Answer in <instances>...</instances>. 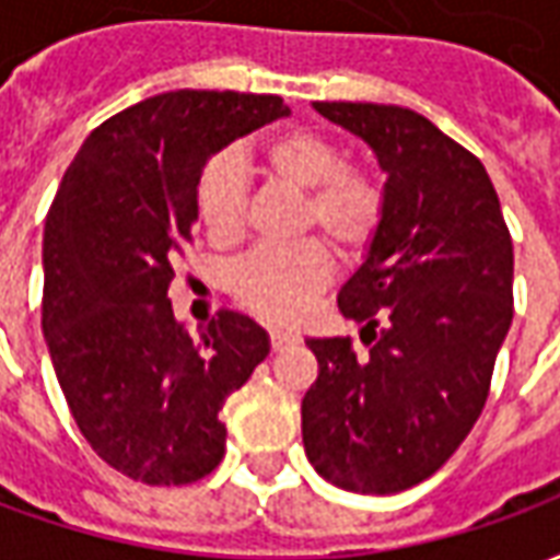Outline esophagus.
I'll return each instance as SVG.
<instances>
[{"instance_id": "obj_1", "label": "esophagus", "mask_w": 560, "mask_h": 560, "mask_svg": "<svg viewBox=\"0 0 560 560\" xmlns=\"http://www.w3.org/2000/svg\"><path fill=\"white\" fill-rule=\"evenodd\" d=\"M269 341H272V351H281V348L293 345V341H296V336H293V332H288V329H269Z\"/></svg>"}]
</instances>
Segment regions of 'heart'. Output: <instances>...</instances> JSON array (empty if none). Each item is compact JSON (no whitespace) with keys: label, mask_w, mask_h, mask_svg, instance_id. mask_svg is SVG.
<instances>
[{"label":"heart","mask_w":560,"mask_h":560,"mask_svg":"<svg viewBox=\"0 0 560 560\" xmlns=\"http://www.w3.org/2000/svg\"><path fill=\"white\" fill-rule=\"evenodd\" d=\"M260 167L305 195L303 228H317L341 257H357L375 240L384 221V191L360 171L341 167L332 143L312 131H288L260 149ZM245 173L233 155L207 164L197 183V212L212 240L228 243L243 228ZM329 279L324 245L296 243L288 248H257L231 269L233 296L269 320H291Z\"/></svg>","instance_id":"heart-1"}]
</instances>
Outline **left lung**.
I'll return each instance as SVG.
<instances>
[{"instance_id": "1", "label": "left lung", "mask_w": 560, "mask_h": 560, "mask_svg": "<svg viewBox=\"0 0 560 560\" xmlns=\"http://www.w3.org/2000/svg\"><path fill=\"white\" fill-rule=\"evenodd\" d=\"M375 152L384 221L339 291L363 324L351 339H305L317 381L303 444L339 489L396 494L429 480L480 417L513 324V240L477 155L396 104L315 102Z\"/></svg>"}]
</instances>
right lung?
<instances>
[{"label":"right lung","mask_w":560,"mask_h":560,"mask_svg":"<svg viewBox=\"0 0 560 560\" xmlns=\"http://www.w3.org/2000/svg\"><path fill=\"white\" fill-rule=\"evenodd\" d=\"M281 116L279 95L161 92L95 128L59 183L44 339L83 438L131 480L185 486L219 468L224 399L267 360V329L240 312L188 336L167 288L207 161Z\"/></svg>","instance_id":"obj_1"}]
</instances>
